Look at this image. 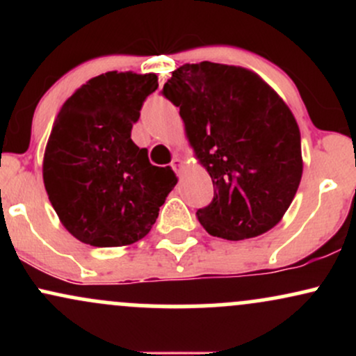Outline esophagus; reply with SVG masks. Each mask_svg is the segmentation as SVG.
Masks as SVG:
<instances>
[{"mask_svg": "<svg viewBox=\"0 0 356 356\" xmlns=\"http://www.w3.org/2000/svg\"><path fill=\"white\" fill-rule=\"evenodd\" d=\"M170 165H172V169L175 170V172H181V169H182V165H184V162L181 161V159L179 157H174L172 159V162H170Z\"/></svg>", "mask_w": 356, "mask_h": 356, "instance_id": "1", "label": "esophagus"}]
</instances>
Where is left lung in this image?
<instances>
[{
	"instance_id": "1",
	"label": "left lung",
	"mask_w": 356,
	"mask_h": 356,
	"mask_svg": "<svg viewBox=\"0 0 356 356\" xmlns=\"http://www.w3.org/2000/svg\"><path fill=\"white\" fill-rule=\"evenodd\" d=\"M162 95L179 107L195 157L214 184L197 219L211 236L256 238L280 222L303 174L301 136L288 105L254 72L186 63Z\"/></svg>"
}]
</instances>
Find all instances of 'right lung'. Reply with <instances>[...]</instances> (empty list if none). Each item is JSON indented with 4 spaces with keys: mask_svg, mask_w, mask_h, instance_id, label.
<instances>
[{
    "mask_svg": "<svg viewBox=\"0 0 356 356\" xmlns=\"http://www.w3.org/2000/svg\"><path fill=\"white\" fill-rule=\"evenodd\" d=\"M157 75L107 72L63 104L43 159V182L67 231L97 248L127 246L152 229L177 184L170 167L152 165L132 142Z\"/></svg>",
    "mask_w": 356,
    "mask_h": 356,
    "instance_id": "obj_1",
    "label": "right lung"
}]
</instances>
